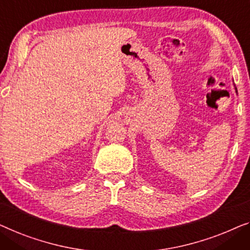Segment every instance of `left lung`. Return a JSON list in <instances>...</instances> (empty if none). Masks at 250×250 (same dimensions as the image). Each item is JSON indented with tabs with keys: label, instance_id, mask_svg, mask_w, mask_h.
Listing matches in <instances>:
<instances>
[{
	"label": "left lung",
	"instance_id": "obj_1",
	"mask_svg": "<svg viewBox=\"0 0 250 250\" xmlns=\"http://www.w3.org/2000/svg\"><path fill=\"white\" fill-rule=\"evenodd\" d=\"M234 89H235V93H237V94H238V91H237V88H235V86H234Z\"/></svg>",
	"mask_w": 250,
	"mask_h": 250
}]
</instances>
